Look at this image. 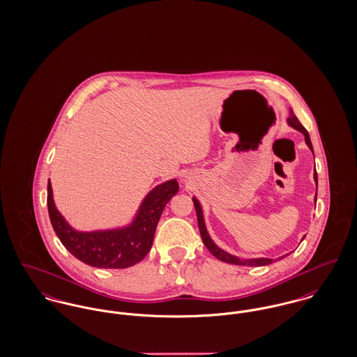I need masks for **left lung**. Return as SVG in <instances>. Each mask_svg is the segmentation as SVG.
<instances>
[{
	"mask_svg": "<svg viewBox=\"0 0 357 357\" xmlns=\"http://www.w3.org/2000/svg\"><path fill=\"white\" fill-rule=\"evenodd\" d=\"M287 123H288V126H291V128H294L295 130H298V132L302 133L303 136H304V141H305L307 146H308L310 151L314 153V148H312L311 139H310V136H308V132L304 129V126L299 122V119L296 118V115L294 114V111L292 110L289 112V118L287 119ZM314 181H315L317 190H318V175H317V169H314ZM314 201L317 202V192H315ZM192 202H194L195 212H197L198 229H199L202 242H204V245L206 246V248H208L218 259L222 261V262H227V264L242 265V266H265V265H271L272 262H275V259H272V258H262V257H261V258H239V257L232 255V254L227 252L225 250L220 248V247L212 241V238H211V235H209V232H208V229H206V224H205V219H204V211H202V206H201L199 201H198L195 197H192ZM304 238H305V236H303L302 241ZM287 255H288V254H287ZM284 257H285V255L280 257L278 259H281V258H284Z\"/></svg>",
	"mask_w": 357,
	"mask_h": 357,
	"instance_id": "1",
	"label": "left lung"
}]
</instances>
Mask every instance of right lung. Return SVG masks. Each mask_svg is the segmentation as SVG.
<instances>
[{
  "mask_svg": "<svg viewBox=\"0 0 357 357\" xmlns=\"http://www.w3.org/2000/svg\"><path fill=\"white\" fill-rule=\"evenodd\" d=\"M176 179L156 185L138 206L130 222L122 227L79 231L56 209L53 188L47 182V208L56 236L84 264L102 269H125L142 261L153 245L158 222L167 202L178 192Z\"/></svg>",
  "mask_w": 357,
  "mask_h": 357,
  "instance_id": "right-lung-1",
  "label": "right lung"
}]
</instances>
